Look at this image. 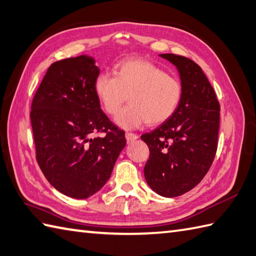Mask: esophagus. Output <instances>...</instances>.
<instances>
[{
  "label": "esophagus",
  "mask_w": 256,
  "mask_h": 256,
  "mask_svg": "<svg viewBox=\"0 0 256 256\" xmlns=\"http://www.w3.org/2000/svg\"><path fill=\"white\" fill-rule=\"evenodd\" d=\"M126 139H127V142H132L134 140L138 139V134H132V132H126Z\"/></svg>",
  "instance_id": "esophagus-1"
}]
</instances>
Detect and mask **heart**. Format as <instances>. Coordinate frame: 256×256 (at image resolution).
I'll return each mask as SVG.
<instances>
[{
    "mask_svg": "<svg viewBox=\"0 0 256 256\" xmlns=\"http://www.w3.org/2000/svg\"><path fill=\"white\" fill-rule=\"evenodd\" d=\"M94 90L107 114H114L128 96L129 105L114 116V122L124 129L138 128L147 122L158 124L170 118L178 108L182 86L176 76L166 74L154 62L127 60L114 67V76L100 72Z\"/></svg>",
    "mask_w": 256,
    "mask_h": 256,
    "instance_id": "1",
    "label": "heart"
}]
</instances>
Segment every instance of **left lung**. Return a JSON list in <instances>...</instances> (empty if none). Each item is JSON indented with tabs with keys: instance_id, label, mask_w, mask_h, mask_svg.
I'll return each instance as SVG.
<instances>
[{
	"instance_id": "left-lung-1",
	"label": "left lung",
	"mask_w": 256,
	"mask_h": 256,
	"mask_svg": "<svg viewBox=\"0 0 256 256\" xmlns=\"http://www.w3.org/2000/svg\"><path fill=\"white\" fill-rule=\"evenodd\" d=\"M179 72L182 96L176 110L142 136L150 156L144 178L156 194L174 198L200 184L218 149L220 104L201 67L186 57L160 54Z\"/></svg>"
}]
</instances>
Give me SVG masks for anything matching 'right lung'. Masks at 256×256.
I'll return each mask as SVG.
<instances>
[{
	"mask_svg": "<svg viewBox=\"0 0 256 256\" xmlns=\"http://www.w3.org/2000/svg\"><path fill=\"white\" fill-rule=\"evenodd\" d=\"M97 75L92 56L55 62L32 102L36 160L50 184L74 199L90 198L105 186L126 146L124 132L102 110L94 90ZM98 132L106 134L92 138Z\"/></svg>",
	"mask_w": 256,
	"mask_h": 256,
	"instance_id": "add662e5",
	"label": "right lung"
}]
</instances>
